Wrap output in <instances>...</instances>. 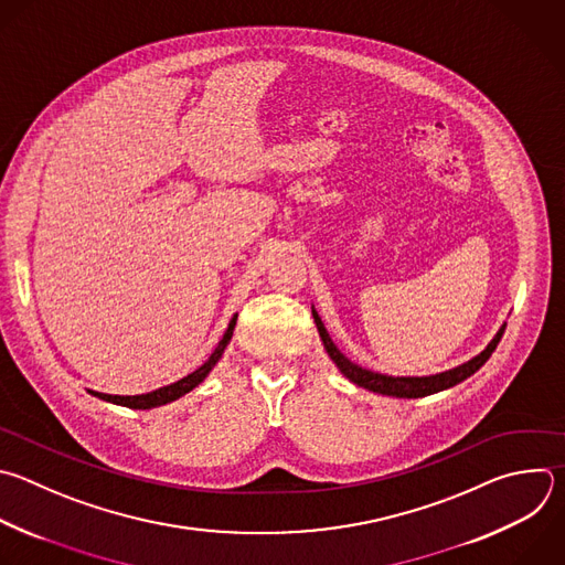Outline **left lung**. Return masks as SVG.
I'll list each match as a JSON object with an SVG mask.
<instances>
[{
    "instance_id": "obj_1",
    "label": "left lung",
    "mask_w": 565,
    "mask_h": 565,
    "mask_svg": "<svg viewBox=\"0 0 565 565\" xmlns=\"http://www.w3.org/2000/svg\"><path fill=\"white\" fill-rule=\"evenodd\" d=\"M312 317H315L319 337H321V341L326 345V352L330 354V359L337 363V367L345 374V377L352 384H356V386H361L365 391H372V393L388 395V397H399V399H417V397L435 395V393H441V391L452 388L459 382L468 380L470 374H475L490 359V354L494 352V348L501 341V334L505 330V326H501L497 337L488 343V348L481 354H477L475 359H470V361H466V363H461V365H457L452 370H446V372H439V374H430V377H388V374L365 370V367L352 363L348 356H343L341 350L332 343V339H330L328 330L323 328V321L315 312V308H312Z\"/></svg>"
}]
</instances>
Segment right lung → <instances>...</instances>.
Masks as SVG:
<instances>
[{
  "mask_svg": "<svg viewBox=\"0 0 565 565\" xmlns=\"http://www.w3.org/2000/svg\"><path fill=\"white\" fill-rule=\"evenodd\" d=\"M235 323H237V315L231 319L222 341L217 343V348L213 350V354L191 374H185L183 380L170 384V386H163L159 391H152V393H146V395H132V397H121V395H106V393H97V391H88L93 397H99L104 402H110L115 406H126V408H132V411H150V408H157V406H163V404H170L179 397H183L185 393H191L193 388H198L206 377L209 372L215 367V363L222 359L231 337H233V330H235Z\"/></svg>",
  "mask_w": 565,
  "mask_h": 565,
  "instance_id": "right-lung-1",
  "label": "right lung"
}]
</instances>
